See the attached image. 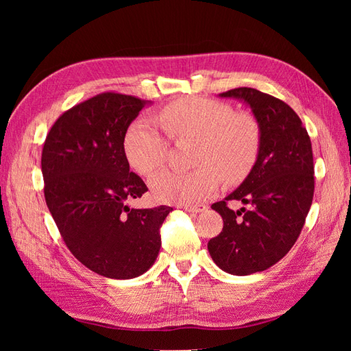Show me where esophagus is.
Segmentation results:
<instances>
[{"label": "esophagus", "mask_w": 351, "mask_h": 351, "mask_svg": "<svg viewBox=\"0 0 351 351\" xmlns=\"http://www.w3.org/2000/svg\"><path fill=\"white\" fill-rule=\"evenodd\" d=\"M208 206L204 205V204H197V205H184V209L189 210V212H204Z\"/></svg>", "instance_id": "1"}]
</instances>
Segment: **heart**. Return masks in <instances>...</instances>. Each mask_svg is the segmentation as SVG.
Wrapping results in <instances>:
<instances>
[{
    "label": "heart",
    "instance_id": "1",
    "mask_svg": "<svg viewBox=\"0 0 351 351\" xmlns=\"http://www.w3.org/2000/svg\"><path fill=\"white\" fill-rule=\"evenodd\" d=\"M161 121L173 139L197 142L193 161L197 169L156 174L151 187L158 199L180 204L208 199L217 193L219 178L226 184L240 183L256 164L261 127L249 112H236L215 99L186 98L167 105ZM123 149L133 171L149 177L162 167L168 143L149 120L141 119L127 129Z\"/></svg>",
    "mask_w": 351,
    "mask_h": 351
}]
</instances>
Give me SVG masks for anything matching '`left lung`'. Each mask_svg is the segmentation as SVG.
I'll return each instance as SVG.
<instances>
[{"label": "left lung", "instance_id": "obj_1", "mask_svg": "<svg viewBox=\"0 0 351 351\" xmlns=\"http://www.w3.org/2000/svg\"><path fill=\"white\" fill-rule=\"evenodd\" d=\"M219 97L250 105L261 127V147L246 180L212 205L224 227L209 240L208 250L222 271L250 275L282 259L300 236L315 190L312 143L299 115L284 101L253 88H236ZM228 199L250 208L232 211Z\"/></svg>", "mask_w": 351, "mask_h": 351}]
</instances>
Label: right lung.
<instances>
[{"label":"right lung","mask_w":351,"mask_h":351,"mask_svg":"<svg viewBox=\"0 0 351 351\" xmlns=\"http://www.w3.org/2000/svg\"><path fill=\"white\" fill-rule=\"evenodd\" d=\"M147 101L104 92L62 112L42 149L47 206L73 256L102 277L129 280L149 269L171 206L129 208L147 187L130 171L123 142Z\"/></svg>","instance_id":"1"}]
</instances>
